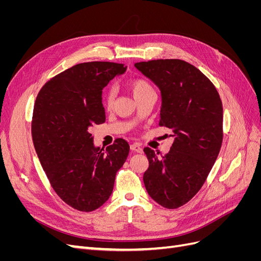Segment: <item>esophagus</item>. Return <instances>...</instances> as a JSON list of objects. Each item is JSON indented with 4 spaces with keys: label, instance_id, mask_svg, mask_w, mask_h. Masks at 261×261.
I'll list each match as a JSON object with an SVG mask.
<instances>
[{
    "label": "esophagus",
    "instance_id": "34e87169",
    "mask_svg": "<svg viewBox=\"0 0 261 261\" xmlns=\"http://www.w3.org/2000/svg\"><path fill=\"white\" fill-rule=\"evenodd\" d=\"M130 149L133 150V151L138 152V153H141V152H143V148L140 147V145H139V144H132V145H130Z\"/></svg>",
    "mask_w": 261,
    "mask_h": 261
}]
</instances>
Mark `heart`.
I'll list each match as a JSON object with an SVG mask.
<instances>
[{
    "label": "heart",
    "mask_w": 261,
    "mask_h": 261,
    "mask_svg": "<svg viewBox=\"0 0 261 261\" xmlns=\"http://www.w3.org/2000/svg\"><path fill=\"white\" fill-rule=\"evenodd\" d=\"M127 87L136 100L139 99L140 97L145 96L147 93L154 92L152 86L150 85L146 80H144V78H134V80H130ZM113 100H114V89L109 88L103 94L105 106L108 108H111L113 105Z\"/></svg>",
    "instance_id": "heart-1"
}]
</instances>
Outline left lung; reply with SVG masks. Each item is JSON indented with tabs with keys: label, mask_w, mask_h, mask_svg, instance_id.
Masks as SVG:
<instances>
[{
	"label": "left lung",
	"mask_w": 261,
	"mask_h": 261,
	"mask_svg": "<svg viewBox=\"0 0 261 261\" xmlns=\"http://www.w3.org/2000/svg\"><path fill=\"white\" fill-rule=\"evenodd\" d=\"M135 67L160 89V126L173 130L170 151L159 158L146 147L144 183L151 198L176 209L199 192L220 152L223 108L216 87L181 60H153Z\"/></svg>",
	"instance_id": "8db88e82"
}]
</instances>
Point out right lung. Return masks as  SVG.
<instances>
[{"label":"right lung","instance_id":"add662e5","mask_svg":"<svg viewBox=\"0 0 261 261\" xmlns=\"http://www.w3.org/2000/svg\"><path fill=\"white\" fill-rule=\"evenodd\" d=\"M126 66L111 62L81 63L54 76L39 91L31 134L51 186L72 208L89 212L111 196L116 172L129 145L117 138L100 149L89 132L106 122L102 89Z\"/></svg>","mask_w":261,"mask_h":261}]
</instances>
